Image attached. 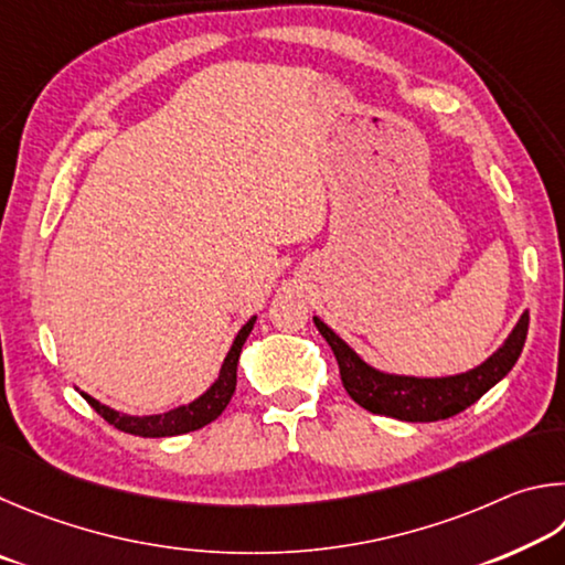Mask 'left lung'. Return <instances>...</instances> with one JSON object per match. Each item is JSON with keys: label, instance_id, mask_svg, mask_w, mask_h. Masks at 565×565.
<instances>
[{"label": "left lung", "instance_id": "1", "mask_svg": "<svg viewBox=\"0 0 565 565\" xmlns=\"http://www.w3.org/2000/svg\"><path fill=\"white\" fill-rule=\"evenodd\" d=\"M312 320L338 358L340 377L350 397L372 414L399 422H439L471 407L513 370L529 334V312H523L501 348L473 370L449 377H409L372 367L318 315Z\"/></svg>", "mask_w": 565, "mask_h": 565}]
</instances>
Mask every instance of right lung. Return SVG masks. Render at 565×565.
<instances>
[{"mask_svg": "<svg viewBox=\"0 0 565 565\" xmlns=\"http://www.w3.org/2000/svg\"><path fill=\"white\" fill-rule=\"evenodd\" d=\"M255 320L257 315H253V318L237 330L231 350H227L225 360L221 364V372H217V380L201 394V397L188 404H181V407H173L163 414H146V417H136V414H124L106 407V404L94 399L92 394H86L82 390H78V394H82V397L92 404V407L102 414L108 424H114L116 429H121L126 434H136V437L158 439V437H175V434H188V431L201 429L205 424H211L213 419L221 417L223 409L227 407V402L233 397L235 384H237V360H241L243 344L247 340V334L253 332Z\"/></svg>", "mask_w": 565, "mask_h": 565, "instance_id": "add662e5", "label": "right lung"}]
</instances>
